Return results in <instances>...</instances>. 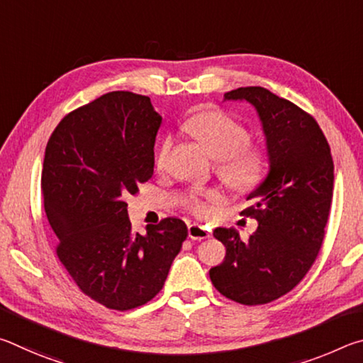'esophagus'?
<instances>
[{
	"mask_svg": "<svg viewBox=\"0 0 363 363\" xmlns=\"http://www.w3.org/2000/svg\"><path fill=\"white\" fill-rule=\"evenodd\" d=\"M189 237L192 238V240H205V238L211 237V230L205 225L190 224L189 225Z\"/></svg>",
	"mask_w": 363,
	"mask_h": 363,
	"instance_id": "esophagus-1",
	"label": "esophagus"
}]
</instances>
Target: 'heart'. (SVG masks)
I'll use <instances>...</instances> for the list:
<instances>
[{
	"label": "heart",
	"mask_w": 363,
	"mask_h": 363,
	"mask_svg": "<svg viewBox=\"0 0 363 363\" xmlns=\"http://www.w3.org/2000/svg\"><path fill=\"white\" fill-rule=\"evenodd\" d=\"M182 130L189 136L200 140L218 160L216 173L219 179L238 192H248L262 181L266 173V155L259 144L251 143L248 128L235 116L224 110L208 108L184 121ZM173 139L164 138L160 145L155 164L163 169L168 162ZM216 190H206L201 195H190L187 206L190 211L205 216L210 211L208 201H218Z\"/></svg>",
	"instance_id": "b5f03b06"
}]
</instances>
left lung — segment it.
<instances>
[{
  "instance_id": "1",
  "label": "left lung",
  "mask_w": 363,
  "mask_h": 363,
  "mask_svg": "<svg viewBox=\"0 0 363 363\" xmlns=\"http://www.w3.org/2000/svg\"><path fill=\"white\" fill-rule=\"evenodd\" d=\"M224 101H247L256 108L269 173L242 211L257 220L248 242L235 229H214L225 257L210 269V279L235 303L267 304L291 291L317 259L333 199V158L314 116L284 97L247 86L225 93Z\"/></svg>"
}]
</instances>
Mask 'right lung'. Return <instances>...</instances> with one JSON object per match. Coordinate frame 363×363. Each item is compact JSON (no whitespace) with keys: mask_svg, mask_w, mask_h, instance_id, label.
<instances>
[{"mask_svg":"<svg viewBox=\"0 0 363 363\" xmlns=\"http://www.w3.org/2000/svg\"><path fill=\"white\" fill-rule=\"evenodd\" d=\"M162 123L147 96L113 91L73 110L48 140L41 192L56 253L86 296L115 311L149 303L187 238L167 218L131 230L126 199L153 174Z\"/></svg>","mask_w":363,"mask_h":363,"instance_id":"add662e5","label":"right lung"}]
</instances>
